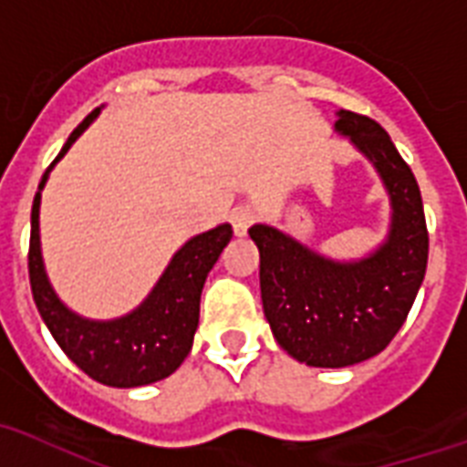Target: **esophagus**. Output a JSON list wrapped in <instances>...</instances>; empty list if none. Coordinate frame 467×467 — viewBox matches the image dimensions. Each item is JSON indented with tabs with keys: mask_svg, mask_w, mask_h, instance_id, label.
<instances>
[{
	"mask_svg": "<svg viewBox=\"0 0 467 467\" xmlns=\"http://www.w3.org/2000/svg\"><path fill=\"white\" fill-rule=\"evenodd\" d=\"M253 212L248 207H236L234 212H231V226H234V234L236 236H245L248 234V229H251L253 223Z\"/></svg>",
	"mask_w": 467,
	"mask_h": 467,
	"instance_id": "1",
	"label": "esophagus"
}]
</instances>
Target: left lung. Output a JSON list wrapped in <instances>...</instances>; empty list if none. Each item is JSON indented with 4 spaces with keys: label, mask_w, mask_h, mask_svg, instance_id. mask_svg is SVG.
I'll return each mask as SVG.
<instances>
[{
    "label": "left lung",
    "mask_w": 467,
    "mask_h": 467,
    "mask_svg": "<svg viewBox=\"0 0 467 467\" xmlns=\"http://www.w3.org/2000/svg\"><path fill=\"white\" fill-rule=\"evenodd\" d=\"M336 131L370 158L392 197L385 245L358 263H336L273 226L248 229L260 251V297L273 336L314 368H346L388 348L414 305L429 258L417 177L388 131L346 109Z\"/></svg>",
    "instance_id": "obj_1"
}]
</instances>
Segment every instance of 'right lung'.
Instances as JSON below:
<instances>
[{
    "label": "right lung",
    "mask_w": 467,
    "mask_h": 467,
    "mask_svg": "<svg viewBox=\"0 0 467 467\" xmlns=\"http://www.w3.org/2000/svg\"><path fill=\"white\" fill-rule=\"evenodd\" d=\"M99 114L95 109L82 124L70 133V139L48 165H56L72 140L85 131L87 124ZM48 170L43 175L31 209V244H28V277L34 302L41 312L46 327L63 348V353L87 372L92 380L109 388H140L150 385L180 368L190 348L194 331L200 324V297L209 270L214 267L222 251L234 236L229 223L194 236L192 241L175 253L168 270L148 295L143 305L129 317L114 321H87L72 314L56 297L50 287L41 258V238H38V207L41 190L48 180Z\"/></svg>",
    "instance_id": "1"
}]
</instances>
